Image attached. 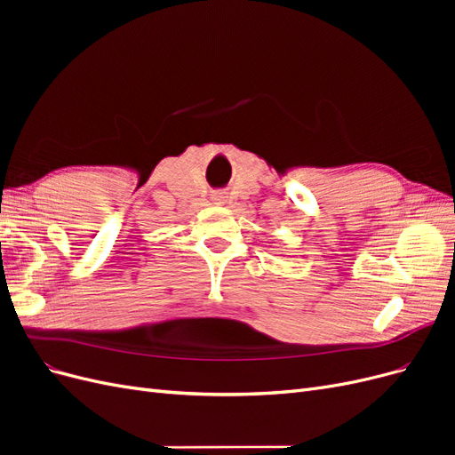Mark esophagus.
<instances>
[{"label": "esophagus", "mask_w": 455, "mask_h": 455, "mask_svg": "<svg viewBox=\"0 0 455 455\" xmlns=\"http://www.w3.org/2000/svg\"><path fill=\"white\" fill-rule=\"evenodd\" d=\"M211 199H212V203L214 204H226L228 203V194H226V191H212V194H211Z\"/></svg>", "instance_id": "34e87169"}]
</instances>
